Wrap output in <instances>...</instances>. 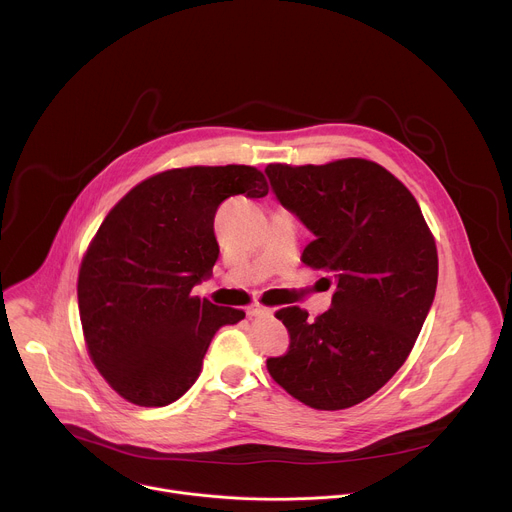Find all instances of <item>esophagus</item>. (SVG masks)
Instances as JSON below:
<instances>
[{
  "label": "esophagus",
  "instance_id": "esophagus-1",
  "mask_svg": "<svg viewBox=\"0 0 512 512\" xmlns=\"http://www.w3.org/2000/svg\"><path fill=\"white\" fill-rule=\"evenodd\" d=\"M247 316H249V318H269V316H273V312L267 310V308H263V306L253 304V306L247 308Z\"/></svg>",
  "mask_w": 512,
  "mask_h": 512
}]
</instances>
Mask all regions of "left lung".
Wrapping results in <instances>:
<instances>
[{"label": "left lung", "mask_w": 512, "mask_h": 512, "mask_svg": "<svg viewBox=\"0 0 512 512\" xmlns=\"http://www.w3.org/2000/svg\"><path fill=\"white\" fill-rule=\"evenodd\" d=\"M271 190L314 241L302 261L330 273V310L316 320L298 306L275 316L289 350L267 371L291 397L324 411L375 395L407 360L437 287V251L413 194L383 166L269 164Z\"/></svg>", "instance_id": "1"}]
</instances>
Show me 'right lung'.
<instances>
[{
  "label": "right lung",
  "instance_id": "add662e5",
  "mask_svg": "<svg viewBox=\"0 0 512 512\" xmlns=\"http://www.w3.org/2000/svg\"><path fill=\"white\" fill-rule=\"evenodd\" d=\"M267 192L251 166H194L143 180L107 214L81 263L79 312L95 367L123 399L174 403L200 377L216 330L245 318L192 287L221 253L218 204Z\"/></svg>",
  "mask_w": 512,
  "mask_h": 512
}]
</instances>
